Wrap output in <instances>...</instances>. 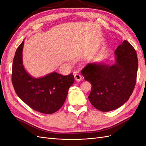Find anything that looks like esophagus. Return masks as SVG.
Returning <instances> with one entry per match:
<instances>
[{"label":"esophagus","instance_id":"esophagus-1","mask_svg":"<svg viewBox=\"0 0 146 146\" xmlns=\"http://www.w3.org/2000/svg\"><path fill=\"white\" fill-rule=\"evenodd\" d=\"M74 78H75V80L77 82H80L82 80V77L80 76V74H74Z\"/></svg>","mask_w":146,"mask_h":146}]
</instances>
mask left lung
Listing matches in <instances>:
<instances>
[{"instance_id":"1","label":"left lung","mask_w":146,"mask_h":146,"mask_svg":"<svg viewBox=\"0 0 146 146\" xmlns=\"http://www.w3.org/2000/svg\"><path fill=\"white\" fill-rule=\"evenodd\" d=\"M115 63L88 64L82 74L91 83L88 96L99 111L107 112L119 108L129 99L135 86L138 60L135 48L124 40L114 52Z\"/></svg>"}]
</instances>
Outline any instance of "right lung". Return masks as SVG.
<instances>
[{
	"label": "right lung",
	"instance_id": "1",
	"mask_svg": "<svg viewBox=\"0 0 146 146\" xmlns=\"http://www.w3.org/2000/svg\"><path fill=\"white\" fill-rule=\"evenodd\" d=\"M24 44V41L17 47L13 62L11 80L16 93L35 111L54 113L64 104L74 77L72 73L63 76L56 72L39 78L32 77L23 64Z\"/></svg>",
	"mask_w": 146,
	"mask_h": 146
}]
</instances>
